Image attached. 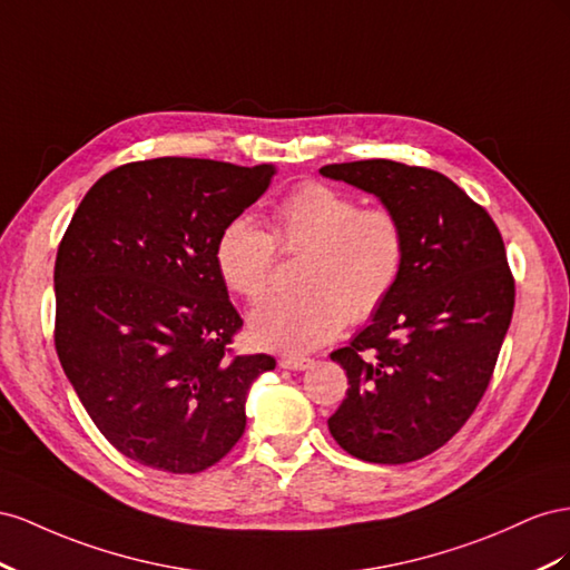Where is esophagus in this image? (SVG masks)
I'll return each instance as SVG.
<instances>
[{"label":"esophagus","mask_w":570,"mask_h":570,"mask_svg":"<svg viewBox=\"0 0 570 570\" xmlns=\"http://www.w3.org/2000/svg\"><path fill=\"white\" fill-rule=\"evenodd\" d=\"M279 365L286 370H307L315 365V361L313 357H303V355H282Z\"/></svg>","instance_id":"obj_1"}]
</instances>
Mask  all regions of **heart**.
<instances>
[{
  "instance_id": "heart-1",
  "label": "heart",
  "mask_w": 570,
  "mask_h": 570,
  "mask_svg": "<svg viewBox=\"0 0 570 570\" xmlns=\"http://www.w3.org/2000/svg\"><path fill=\"white\" fill-rule=\"evenodd\" d=\"M276 249L307 253L298 272L303 291L257 307L250 336L263 348L307 353L392 298L409 259V232L392 207H363L344 190L303 184L274 207L269 232L250 217L224 226L215 248L224 284L259 303L272 288Z\"/></svg>"
}]
</instances>
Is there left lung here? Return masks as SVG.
I'll return each mask as SVG.
<instances>
[{
  "label": "left lung",
  "mask_w": 570,
  "mask_h": 570,
  "mask_svg": "<svg viewBox=\"0 0 570 570\" xmlns=\"http://www.w3.org/2000/svg\"><path fill=\"white\" fill-rule=\"evenodd\" d=\"M320 174L375 193L409 232L392 298L332 353L351 386L330 432L361 461L425 459L465 425L492 382L515 305L503 238L490 213L434 169L361 159Z\"/></svg>",
  "instance_id": "obj_1"
}]
</instances>
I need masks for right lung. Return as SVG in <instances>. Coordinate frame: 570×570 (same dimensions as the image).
Wrapping results in <instances>:
<instances>
[{"label":"right lung","mask_w":570,"mask_h":570,"mask_svg":"<svg viewBox=\"0 0 570 570\" xmlns=\"http://www.w3.org/2000/svg\"><path fill=\"white\" fill-rule=\"evenodd\" d=\"M269 165L128 161L80 200L55 263V346L76 394L124 456L174 475L219 463L246 432L253 380L276 361L236 355L243 320L215 259Z\"/></svg>","instance_id":"add662e5"}]
</instances>
